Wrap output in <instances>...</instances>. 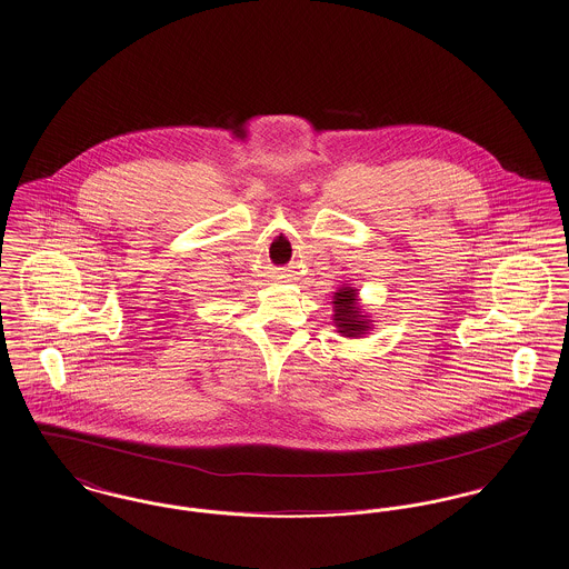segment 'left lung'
I'll return each instance as SVG.
<instances>
[{
	"mask_svg": "<svg viewBox=\"0 0 569 569\" xmlns=\"http://www.w3.org/2000/svg\"><path fill=\"white\" fill-rule=\"evenodd\" d=\"M333 323L338 328L340 336L347 338H359L368 333L372 323L363 308L359 306L358 289L353 287H342L333 293Z\"/></svg>",
	"mask_w": 569,
	"mask_h": 569,
	"instance_id": "obj_1",
	"label": "left lung"
}]
</instances>
